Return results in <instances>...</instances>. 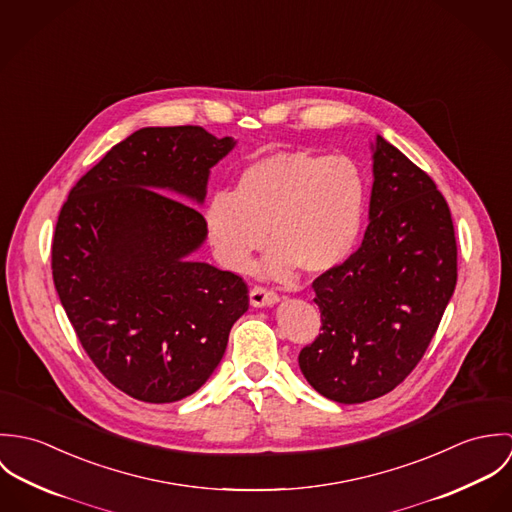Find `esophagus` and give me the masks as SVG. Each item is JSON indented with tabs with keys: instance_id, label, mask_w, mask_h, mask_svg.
I'll return each instance as SVG.
<instances>
[{
	"instance_id": "obj_1",
	"label": "esophagus",
	"mask_w": 512,
	"mask_h": 512,
	"mask_svg": "<svg viewBox=\"0 0 512 512\" xmlns=\"http://www.w3.org/2000/svg\"><path fill=\"white\" fill-rule=\"evenodd\" d=\"M278 301V293L266 286H254L250 290V303L254 307H264V305H274Z\"/></svg>"
}]
</instances>
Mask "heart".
Masks as SVG:
<instances>
[{
	"instance_id": "b5f03b06",
	"label": "heart",
	"mask_w": 512,
	"mask_h": 512,
	"mask_svg": "<svg viewBox=\"0 0 512 512\" xmlns=\"http://www.w3.org/2000/svg\"><path fill=\"white\" fill-rule=\"evenodd\" d=\"M365 217V179L345 155L278 151L250 163L232 193H217L205 222L220 262L246 270L252 254L272 248L264 272L288 278L295 268L325 274L353 250Z\"/></svg>"
}]
</instances>
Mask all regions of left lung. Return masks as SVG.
Listing matches in <instances>:
<instances>
[{"mask_svg":"<svg viewBox=\"0 0 512 512\" xmlns=\"http://www.w3.org/2000/svg\"><path fill=\"white\" fill-rule=\"evenodd\" d=\"M363 244L313 282L321 333L299 353L325 398L361 404L394 390L422 361L457 284V242L434 179L376 138Z\"/></svg>","mask_w":512,"mask_h":512,"instance_id":"1","label":"left lung"}]
</instances>
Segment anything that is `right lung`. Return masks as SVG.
I'll return each instance as SVG.
<instances>
[{
  "mask_svg": "<svg viewBox=\"0 0 512 512\" xmlns=\"http://www.w3.org/2000/svg\"><path fill=\"white\" fill-rule=\"evenodd\" d=\"M232 146L201 126L138 130L76 181L59 213L51 268L61 303L90 361L136 400L199 390L248 309L240 276L187 262L205 217L161 193L203 203L209 169Z\"/></svg>",
  "mask_w": 512,
  "mask_h": 512,
  "instance_id": "add662e5",
  "label": "right lung"
}]
</instances>
